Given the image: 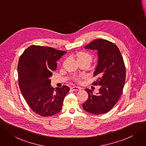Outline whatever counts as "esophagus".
Segmentation results:
<instances>
[{
  "label": "esophagus",
  "mask_w": 146,
  "mask_h": 146,
  "mask_svg": "<svg viewBox=\"0 0 146 146\" xmlns=\"http://www.w3.org/2000/svg\"><path fill=\"white\" fill-rule=\"evenodd\" d=\"M71 89L74 91H79L81 90V88L79 87H77V86H74L71 87Z\"/></svg>",
  "instance_id": "34e87169"
}]
</instances>
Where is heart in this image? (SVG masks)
I'll return each mask as SVG.
<instances>
[{"label":"heart","mask_w":146,"mask_h":146,"mask_svg":"<svg viewBox=\"0 0 146 146\" xmlns=\"http://www.w3.org/2000/svg\"><path fill=\"white\" fill-rule=\"evenodd\" d=\"M77 60L80 61H87L90 63L92 60V56L89 53L85 51H80L77 54ZM76 81H80V78H75Z\"/></svg>","instance_id":"1"}]
</instances>
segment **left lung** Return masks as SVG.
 Returning <instances> with one entry per match:
<instances>
[{"label":"left lung","instance_id":"8db88e82","mask_svg":"<svg viewBox=\"0 0 146 146\" xmlns=\"http://www.w3.org/2000/svg\"><path fill=\"white\" fill-rule=\"evenodd\" d=\"M85 48L98 51V65L93 74L98 80L93 84L101 87L96 95L92 90L85 89L89 97L83 108L91 114H105L113 108L123 92L126 79L124 61L117 45L106 39H96Z\"/></svg>","mask_w":146,"mask_h":146}]
</instances>
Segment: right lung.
<instances>
[{
  "mask_svg": "<svg viewBox=\"0 0 146 146\" xmlns=\"http://www.w3.org/2000/svg\"><path fill=\"white\" fill-rule=\"evenodd\" d=\"M66 53L49 46L32 45L20 57L17 70L20 90L30 108L43 117L59 113L69 91L67 86L55 89L49 79L57 68L56 62Z\"/></svg>",
  "mask_w": 146,
  "mask_h": 146,
  "instance_id": "add662e5",
  "label": "right lung"
}]
</instances>
